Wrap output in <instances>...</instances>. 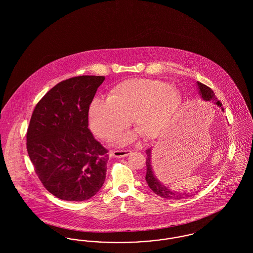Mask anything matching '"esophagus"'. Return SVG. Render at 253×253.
<instances>
[{
	"instance_id": "esophagus-1",
	"label": "esophagus",
	"mask_w": 253,
	"mask_h": 253,
	"mask_svg": "<svg viewBox=\"0 0 253 253\" xmlns=\"http://www.w3.org/2000/svg\"><path fill=\"white\" fill-rule=\"evenodd\" d=\"M131 153L130 150H115L111 151L110 155L113 157H128Z\"/></svg>"
}]
</instances>
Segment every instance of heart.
<instances>
[{
  "label": "heart",
  "mask_w": 253,
  "mask_h": 253,
  "mask_svg": "<svg viewBox=\"0 0 253 253\" xmlns=\"http://www.w3.org/2000/svg\"><path fill=\"white\" fill-rule=\"evenodd\" d=\"M179 94L168 84L148 79H133L115 86L107 99L95 98L88 111L92 132L103 140H111L132 120L134 129L146 139H154L168 127L179 108ZM124 136L121 142H128Z\"/></svg>",
  "instance_id": "heart-1"
}]
</instances>
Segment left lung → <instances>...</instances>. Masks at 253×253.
<instances>
[{
    "instance_id": "left-lung-1",
    "label": "left lung",
    "mask_w": 253,
    "mask_h": 253,
    "mask_svg": "<svg viewBox=\"0 0 253 253\" xmlns=\"http://www.w3.org/2000/svg\"><path fill=\"white\" fill-rule=\"evenodd\" d=\"M197 85L199 88V93L203 97L205 100L208 101H212L217 106L221 107L222 103L217 100L216 96L214 95V92L207 85L203 84L199 82H197ZM221 109L224 111V108ZM146 167H147V171H146V176L145 179L148 184V186L150 187V189L155 193H157V195H159L162 198H166V199H183L185 197H189L191 196L189 193L185 194L184 193H175L173 191L169 190L168 188H166L164 185L161 184V182L157 179L156 175L154 174V170L152 167V162H151V156H152V150L148 149L146 150ZM192 194V193H191Z\"/></svg>"
}]
</instances>
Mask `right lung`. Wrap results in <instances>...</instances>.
Returning a JSON list of instances; mask_svg holds the SVG:
<instances>
[{"mask_svg":"<svg viewBox=\"0 0 253 253\" xmlns=\"http://www.w3.org/2000/svg\"><path fill=\"white\" fill-rule=\"evenodd\" d=\"M103 76H80L60 82L34 109L26 149L39 179L56 197L84 201L105 177L108 150L88 128V111Z\"/></svg>","mask_w":253,"mask_h":253,"instance_id":"right-lung-1","label":"right lung"}]
</instances>
